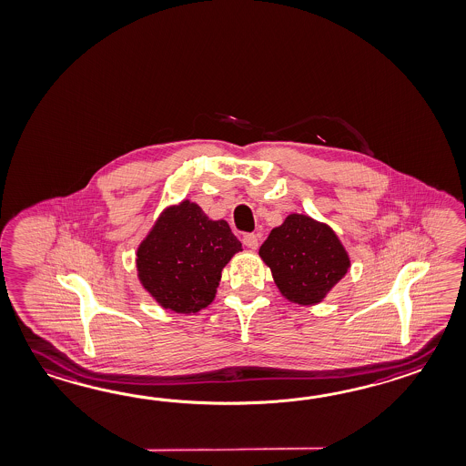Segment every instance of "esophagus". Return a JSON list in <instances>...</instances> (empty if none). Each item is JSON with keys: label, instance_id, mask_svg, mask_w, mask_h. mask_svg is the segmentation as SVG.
<instances>
[{"label": "esophagus", "instance_id": "esophagus-1", "mask_svg": "<svg viewBox=\"0 0 466 466\" xmlns=\"http://www.w3.org/2000/svg\"><path fill=\"white\" fill-rule=\"evenodd\" d=\"M242 244H244V246L248 248H258V236H256V234H246V236L242 238Z\"/></svg>", "mask_w": 466, "mask_h": 466}]
</instances>
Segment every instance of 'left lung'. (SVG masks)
I'll use <instances>...</instances> for the list:
<instances>
[{
  "label": "left lung",
  "mask_w": 466,
  "mask_h": 466,
  "mask_svg": "<svg viewBox=\"0 0 466 466\" xmlns=\"http://www.w3.org/2000/svg\"><path fill=\"white\" fill-rule=\"evenodd\" d=\"M286 299L316 304L344 278L350 258L326 224L290 214L258 248Z\"/></svg>",
  "instance_id": "obj_1"
}]
</instances>
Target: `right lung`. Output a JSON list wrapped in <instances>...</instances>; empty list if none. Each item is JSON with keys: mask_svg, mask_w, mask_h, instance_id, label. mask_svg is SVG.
Listing matches in <instances>:
<instances>
[{"mask_svg": "<svg viewBox=\"0 0 466 466\" xmlns=\"http://www.w3.org/2000/svg\"><path fill=\"white\" fill-rule=\"evenodd\" d=\"M240 248L226 220L184 200L164 210L140 244L138 279L162 308L197 312L216 298L220 272Z\"/></svg>", "mask_w": 466, "mask_h": 466, "instance_id": "right-lung-1", "label": "right lung"}]
</instances>
